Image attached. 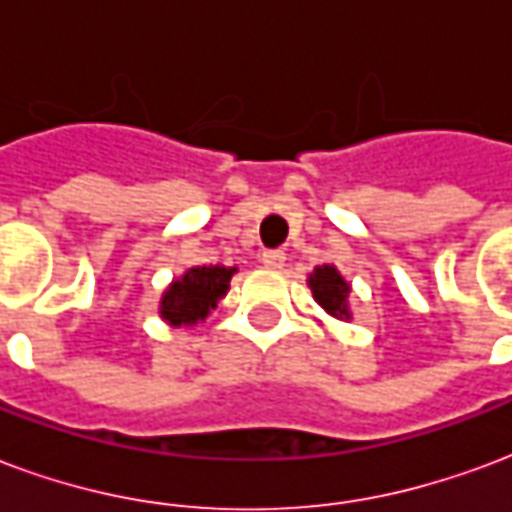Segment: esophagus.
Returning a JSON list of instances; mask_svg holds the SVG:
<instances>
[{"instance_id": "esophagus-1", "label": "esophagus", "mask_w": 512, "mask_h": 512, "mask_svg": "<svg viewBox=\"0 0 512 512\" xmlns=\"http://www.w3.org/2000/svg\"><path fill=\"white\" fill-rule=\"evenodd\" d=\"M261 264H264V267H270V270H281L283 264H286V253H283V251H264V253H261Z\"/></svg>"}]
</instances>
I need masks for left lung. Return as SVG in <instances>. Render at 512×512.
I'll use <instances>...</instances> for the list:
<instances>
[{"mask_svg": "<svg viewBox=\"0 0 512 512\" xmlns=\"http://www.w3.org/2000/svg\"><path fill=\"white\" fill-rule=\"evenodd\" d=\"M313 300L322 305L324 311L335 319H352L349 313V283L343 281V275L335 270L333 264H322L308 275Z\"/></svg>", "mask_w": 512, "mask_h": 512, "instance_id": "left-lung-1", "label": "left lung"}]
</instances>
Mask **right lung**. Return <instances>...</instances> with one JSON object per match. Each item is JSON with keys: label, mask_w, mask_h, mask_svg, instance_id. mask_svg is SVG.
<instances>
[{"label": "right lung", "mask_w": 512, "mask_h": 512, "mask_svg": "<svg viewBox=\"0 0 512 512\" xmlns=\"http://www.w3.org/2000/svg\"><path fill=\"white\" fill-rule=\"evenodd\" d=\"M234 272L237 267H223V264L190 267L182 278L171 281L169 289L160 297V319H166L171 327L204 322L210 311L218 308L220 297H226Z\"/></svg>", "instance_id": "right-lung-1"}]
</instances>
